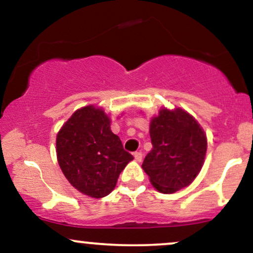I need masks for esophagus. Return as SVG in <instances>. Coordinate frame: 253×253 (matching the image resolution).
I'll use <instances>...</instances> for the list:
<instances>
[{"label":"esophagus","mask_w":253,"mask_h":253,"mask_svg":"<svg viewBox=\"0 0 253 253\" xmlns=\"http://www.w3.org/2000/svg\"><path fill=\"white\" fill-rule=\"evenodd\" d=\"M134 159L136 162H141V159H143V153L141 152H134Z\"/></svg>","instance_id":"esophagus-1"}]
</instances>
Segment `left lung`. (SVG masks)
Returning <instances> with one entry per match:
<instances>
[{"instance_id":"obj_1","label":"left lung","mask_w":253,"mask_h":253,"mask_svg":"<svg viewBox=\"0 0 253 253\" xmlns=\"http://www.w3.org/2000/svg\"><path fill=\"white\" fill-rule=\"evenodd\" d=\"M152 150L141 167L159 193L173 194L193 183L202 169L207 136L200 124L182 108H162L151 119Z\"/></svg>"}]
</instances>
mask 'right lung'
<instances>
[{
  "label": "right lung",
  "mask_w": 253,
  "mask_h": 253,
  "mask_svg": "<svg viewBox=\"0 0 253 253\" xmlns=\"http://www.w3.org/2000/svg\"><path fill=\"white\" fill-rule=\"evenodd\" d=\"M57 159L70 184L94 199L109 195L133 156L110 129V118L92 104L77 109L56 139Z\"/></svg>",
  "instance_id": "1"
}]
</instances>
